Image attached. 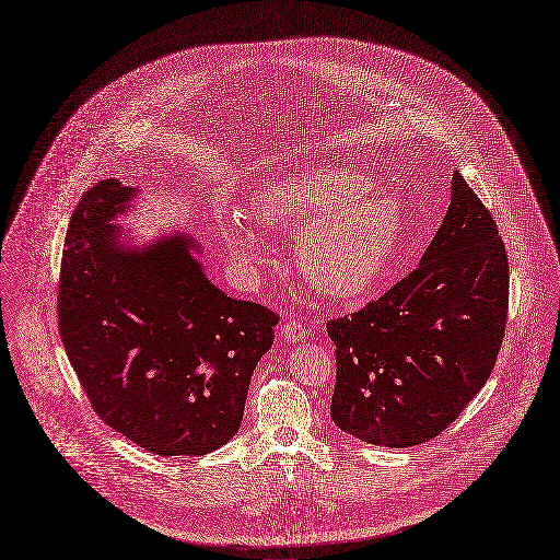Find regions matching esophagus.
<instances>
[{
    "label": "esophagus",
    "instance_id": "34e87169",
    "mask_svg": "<svg viewBox=\"0 0 560 560\" xmlns=\"http://www.w3.org/2000/svg\"><path fill=\"white\" fill-rule=\"evenodd\" d=\"M282 338L284 340H303L305 336H307V329H305V325L300 323V320H295V318H289L284 325H282Z\"/></svg>",
    "mask_w": 560,
    "mask_h": 560
}]
</instances>
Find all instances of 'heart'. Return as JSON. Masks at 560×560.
<instances>
[{"mask_svg":"<svg viewBox=\"0 0 560 560\" xmlns=\"http://www.w3.org/2000/svg\"><path fill=\"white\" fill-rule=\"evenodd\" d=\"M374 190V179L359 170L316 167L262 186L250 197V212L269 229H303L295 244L300 273L320 293L348 300L368 293L393 267L406 233L401 206ZM220 231L242 269L267 260L244 212H226Z\"/></svg>","mask_w":560,"mask_h":560,"instance_id":"obj_1","label":"heart"}]
</instances>
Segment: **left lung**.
Listing matches in <instances>:
<instances>
[{
  "mask_svg": "<svg viewBox=\"0 0 560 560\" xmlns=\"http://www.w3.org/2000/svg\"><path fill=\"white\" fill-rule=\"evenodd\" d=\"M506 310L504 244L455 170L446 218L419 267L357 314L327 323L334 423L374 446L438 438L491 376Z\"/></svg>",
  "mask_w": 560,
  "mask_h": 560,
  "instance_id": "8db88e82",
  "label": "left lung"
}]
</instances>
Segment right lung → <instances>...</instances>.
Returning a JSON list of instances; mask_svg holds the SVG:
<instances>
[{"label": "right lung", "mask_w": 560, "mask_h": 560, "mask_svg": "<svg viewBox=\"0 0 560 560\" xmlns=\"http://www.w3.org/2000/svg\"><path fill=\"white\" fill-rule=\"evenodd\" d=\"M137 188L103 179L71 214L58 329L96 415L154 455H206L242 423L278 314L214 287L184 233L145 248L120 226Z\"/></svg>", "instance_id": "1"}]
</instances>
